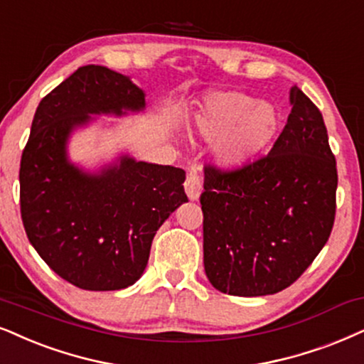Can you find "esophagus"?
Returning <instances> with one entry per match:
<instances>
[{
	"instance_id": "1",
	"label": "esophagus",
	"mask_w": 364,
	"mask_h": 364,
	"mask_svg": "<svg viewBox=\"0 0 364 364\" xmlns=\"http://www.w3.org/2000/svg\"><path fill=\"white\" fill-rule=\"evenodd\" d=\"M185 191L191 201H196L203 191V183L196 173H188L185 181Z\"/></svg>"
}]
</instances>
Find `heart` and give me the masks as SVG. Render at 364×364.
I'll return each mask as SVG.
<instances>
[{"label":"heart","mask_w":364,"mask_h":364,"mask_svg":"<svg viewBox=\"0 0 364 364\" xmlns=\"http://www.w3.org/2000/svg\"><path fill=\"white\" fill-rule=\"evenodd\" d=\"M191 129L206 141L216 139L213 156L225 169H238L262 153L277 132V112L240 92H211L196 105Z\"/></svg>","instance_id":"heart-1"}]
</instances>
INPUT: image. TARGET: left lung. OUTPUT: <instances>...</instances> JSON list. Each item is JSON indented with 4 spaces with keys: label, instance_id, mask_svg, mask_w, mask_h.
I'll use <instances>...</instances> for the list:
<instances>
[{
    "label": "left lung",
    "instance_id": "8db88e82",
    "mask_svg": "<svg viewBox=\"0 0 364 364\" xmlns=\"http://www.w3.org/2000/svg\"><path fill=\"white\" fill-rule=\"evenodd\" d=\"M289 100L287 124L265 158L232 173L205 169V272L230 296L284 291L333 230L338 171L323 114L297 85Z\"/></svg>",
    "mask_w": 364,
    "mask_h": 364
}]
</instances>
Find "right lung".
<instances>
[{
    "instance_id": "add662e5",
    "label": "right lung",
    "mask_w": 364,
    "mask_h": 364,
    "mask_svg": "<svg viewBox=\"0 0 364 364\" xmlns=\"http://www.w3.org/2000/svg\"><path fill=\"white\" fill-rule=\"evenodd\" d=\"M146 109L131 77L77 68L41 99L21 156L20 205L26 237L60 277L85 291H119L144 272L153 238L186 203L183 169L119 154L95 171L68 158L75 131L95 116Z\"/></svg>"
}]
</instances>
